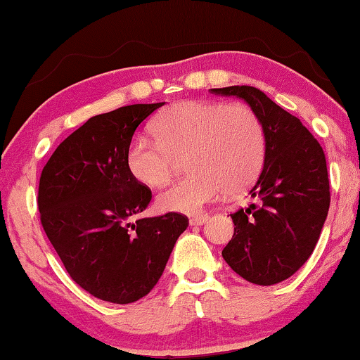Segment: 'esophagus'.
I'll list each match as a JSON object with an SVG mask.
<instances>
[{
  "label": "esophagus",
  "instance_id": "obj_1",
  "mask_svg": "<svg viewBox=\"0 0 360 360\" xmlns=\"http://www.w3.org/2000/svg\"><path fill=\"white\" fill-rule=\"evenodd\" d=\"M207 221H208V214H198V216H193L189 222L191 226H203Z\"/></svg>",
  "mask_w": 360,
  "mask_h": 360
}]
</instances>
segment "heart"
Segmentation results:
<instances>
[{"label":"heart","mask_w":360,"mask_h":360,"mask_svg":"<svg viewBox=\"0 0 360 360\" xmlns=\"http://www.w3.org/2000/svg\"><path fill=\"white\" fill-rule=\"evenodd\" d=\"M157 141L131 139L124 155L128 173L157 189L173 176L176 160L187 157V178L162 192V211L197 214L222 191L237 193L259 174L266 152L261 118L243 102L189 99L169 105L153 122Z\"/></svg>","instance_id":"heart-1"}]
</instances>
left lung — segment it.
I'll return each instance as SVG.
<instances>
[{"label": "left lung", "mask_w": 360, "mask_h": 360, "mask_svg": "<svg viewBox=\"0 0 360 360\" xmlns=\"http://www.w3.org/2000/svg\"><path fill=\"white\" fill-rule=\"evenodd\" d=\"M236 96L258 113L266 134L264 163L248 208L231 214L233 236L222 258L256 285L292 277L309 259L330 207L325 153L300 118L253 86L211 89Z\"/></svg>", "instance_id": "left-lung-1"}]
</instances>
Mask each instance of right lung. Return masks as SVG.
<instances>
[{
    "label": "right lung",
    "instance_id": "1",
    "mask_svg": "<svg viewBox=\"0 0 360 360\" xmlns=\"http://www.w3.org/2000/svg\"><path fill=\"white\" fill-rule=\"evenodd\" d=\"M163 104L89 118L60 142L39 178L38 210L49 242L73 281L108 303H134L149 293L189 226L179 213L138 218L152 192L124 163L136 128Z\"/></svg>",
    "mask_w": 360,
    "mask_h": 360
}]
</instances>
